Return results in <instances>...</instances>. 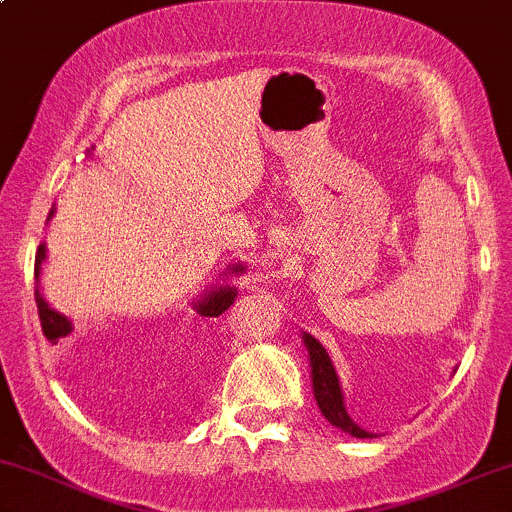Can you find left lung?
Segmentation results:
<instances>
[{"label":"left lung","mask_w":512,"mask_h":512,"mask_svg":"<svg viewBox=\"0 0 512 512\" xmlns=\"http://www.w3.org/2000/svg\"><path fill=\"white\" fill-rule=\"evenodd\" d=\"M303 345H306L308 357H311V379H313V396H316L320 413L328 418V423H333L335 428L350 432L352 437H376L374 432H367L359 428L355 420L350 418L345 411V401H342V389L340 379L335 374L333 362H330L328 352L313 335L303 333Z\"/></svg>","instance_id":"left-lung-1"}]
</instances>
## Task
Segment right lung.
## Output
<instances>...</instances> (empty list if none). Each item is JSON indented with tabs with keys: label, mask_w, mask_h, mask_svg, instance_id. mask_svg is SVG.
<instances>
[{
	"label": "right lung",
	"mask_w": 512,
	"mask_h": 512,
	"mask_svg": "<svg viewBox=\"0 0 512 512\" xmlns=\"http://www.w3.org/2000/svg\"><path fill=\"white\" fill-rule=\"evenodd\" d=\"M50 216H53V211H50ZM43 260H46V245H38V252H36V279L41 277V265ZM243 265H233L230 272H243ZM235 296H238V291H235V286H218L216 291H211V294H206L204 299L199 303H194V311L199 313V316H206V318H216L221 316L223 311H228L230 306H233ZM36 306H38V318H41V328H43V335L50 342H58L60 338H65V335L72 333V323L67 320L65 316H60L55 308H50L46 299H43L41 291L36 289Z\"/></svg>",
	"instance_id": "right-lung-1"
}]
</instances>
